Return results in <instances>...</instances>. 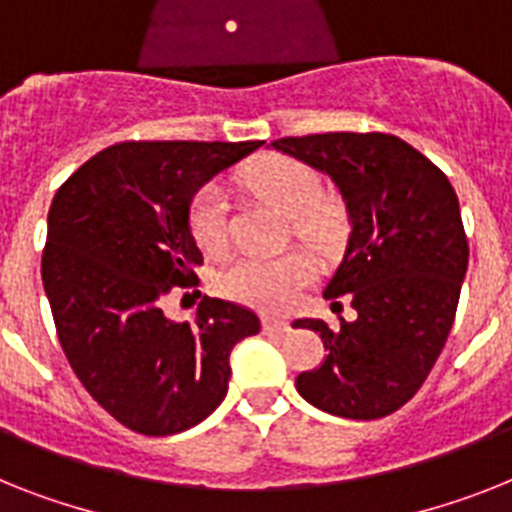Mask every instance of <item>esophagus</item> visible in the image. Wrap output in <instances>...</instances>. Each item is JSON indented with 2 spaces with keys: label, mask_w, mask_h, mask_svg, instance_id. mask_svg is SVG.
Listing matches in <instances>:
<instances>
[{
  "label": "esophagus",
  "mask_w": 512,
  "mask_h": 512,
  "mask_svg": "<svg viewBox=\"0 0 512 512\" xmlns=\"http://www.w3.org/2000/svg\"><path fill=\"white\" fill-rule=\"evenodd\" d=\"M264 329L285 335V332H290V322L287 319H277V316H264Z\"/></svg>",
  "instance_id": "1"
}]
</instances>
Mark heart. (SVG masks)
Masks as SVG:
<instances>
[{
	"instance_id": "heart-1",
	"label": "heart",
	"mask_w": 512,
	"mask_h": 512,
	"mask_svg": "<svg viewBox=\"0 0 512 512\" xmlns=\"http://www.w3.org/2000/svg\"><path fill=\"white\" fill-rule=\"evenodd\" d=\"M248 190L269 198L290 214L293 232L314 248H332L345 230V211L335 198L322 196V180L314 167L285 154H266L243 172ZM188 225L198 248L222 253L230 240V206L222 185L209 183L190 204ZM314 277V264L303 251L277 256H238L217 274V290L232 301L287 311Z\"/></svg>"
}]
</instances>
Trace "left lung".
<instances>
[{
    "instance_id": "obj_1",
    "label": "left lung",
    "mask_w": 512,
    "mask_h": 512,
    "mask_svg": "<svg viewBox=\"0 0 512 512\" xmlns=\"http://www.w3.org/2000/svg\"><path fill=\"white\" fill-rule=\"evenodd\" d=\"M272 149L324 172L348 206L345 256L324 298L356 319H298L324 342V363L295 387L332 416H390L418 392L445 348L468 269V240L447 175L387 133L280 138Z\"/></svg>"
}]
</instances>
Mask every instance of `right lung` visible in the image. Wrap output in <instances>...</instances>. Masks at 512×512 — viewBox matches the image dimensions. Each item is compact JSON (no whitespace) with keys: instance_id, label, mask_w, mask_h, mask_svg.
<instances>
[{"instance_id":"add662e5","label":"right lung","mask_w":512,"mask_h":512,"mask_svg":"<svg viewBox=\"0 0 512 512\" xmlns=\"http://www.w3.org/2000/svg\"><path fill=\"white\" fill-rule=\"evenodd\" d=\"M261 141H128L91 156L49 209L41 280L59 345L96 403L133 432L167 437L227 395L230 353L261 329L238 303L206 298L170 322L162 298L196 287L204 256L190 201Z\"/></svg>"}]
</instances>
